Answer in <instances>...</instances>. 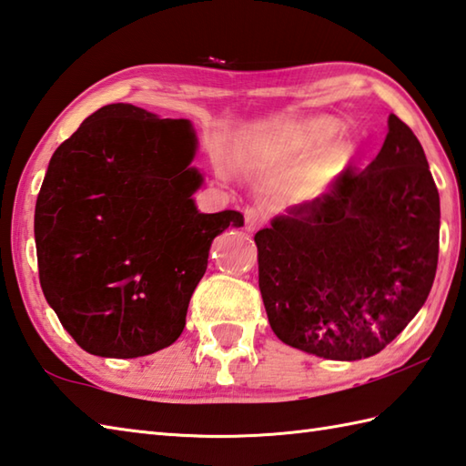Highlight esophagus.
Masks as SVG:
<instances>
[{"instance_id": "obj_1", "label": "esophagus", "mask_w": 466, "mask_h": 466, "mask_svg": "<svg viewBox=\"0 0 466 466\" xmlns=\"http://www.w3.org/2000/svg\"><path fill=\"white\" fill-rule=\"evenodd\" d=\"M263 223H265V213L261 211V208H255V207L245 208V229L247 231H258L259 227H263Z\"/></svg>"}]
</instances>
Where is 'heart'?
Segmentation results:
<instances>
[{
    "label": "heart",
    "mask_w": 466,
    "mask_h": 466,
    "mask_svg": "<svg viewBox=\"0 0 466 466\" xmlns=\"http://www.w3.org/2000/svg\"><path fill=\"white\" fill-rule=\"evenodd\" d=\"M338 132L339 128L334 120L311 118V120L301 122L298 127H293L288 132L283 148H286V153L291 157H308V155L318 153L321 148H326L329 142H334ZM339 165H341V155L338 150H334V153H326L309 167L306 177H303V183H306L308 188H318L324 185L328 178L336 175Z\"/></svg>",
    "instance_id": "heart-1"
}]
</instances>
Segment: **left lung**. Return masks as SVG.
I'll list each match as a JSON object with an SVG mask.
<instances>
[{
	"label": "left lung",
	"mask_w": 466,
	"mask_h": 466,
	"mask_svg": "<svg viewBox=\"0 0 466 466\" xmlns=\"http://www.w3.org/2000/svg\"><path fill=\"white\" fill-rule=\"evenodd\" d=\"M441 198L422 145L390 114L378 157L255 233L259 289L283 344L328 360L378 354L429 298Z\"/></svg>",
	"instance_id": "8db88e82"
}]
</instances>
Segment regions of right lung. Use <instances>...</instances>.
Wrapping results in <instances>:
<instances>
[{
  "label": "right lung",
  "mask_w": 466,
  "mask_h": 466,
  "mask_svg": "<svg viewBox=\"0 0 466 466\" xmlns=\"http://www.w3.org/2000/svg\"><path fill=\"white\" fill-rule=\"evenodd\" d=\"M195 150L188 120L108 104L52 155L34 217L37 269L86 352L138 358L173 344L213 239L243 225L237 211H197Z\"/></svg>",
  "instance_id": "right-lung-1"
}]
</instances>
